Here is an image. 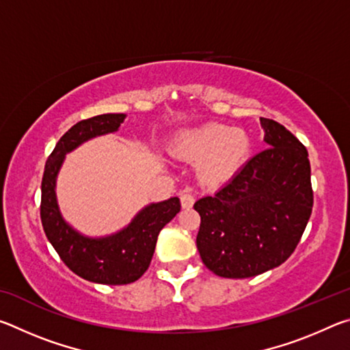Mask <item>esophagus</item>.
<instances>
[{
	"label": "esophagus",
	"instance_id": "esophagus-1",
	"mask_svg": "<svg viewBox=\"0 0 350 350\" xmlns=\"http://www.w3.org/2000/svg\"><path fill=\"white\" fill-rule=\"evenodd\" d=\"M193 204H194L193 194H189V193H182L180 194V205H182L183 210H189L193 206Z\"/></svg>",
	"mask_w": 350,
	"mask_h": 350
}]
</instances>
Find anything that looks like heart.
<instances>
[{"mask_svg": "<svg viewBox=\"0 0 350 350\" xmlns=\"http://www.w3.org/2000/svg\"><path fill=\"white\" fill-rule=\"evenodd\" d=\"M252 152V139L241 128L221 123L185 129L171 142L176 159L198 163L200 177L208 183H224L239 173Z\"/></svg>", "mask_w": 350, "mask_h": 350, "instance_id": "1", "label": "heart"}]
</instances>
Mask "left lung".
Wrapping results in <instances>:
<instances>
[{
  "label": "left lung",
  "mask_w": 350,
  "mask_h": 350,
  "mask_svg": "<svg viewBox=\"0 0 350 350\" xmlns=\"http://www.w3.org/2000/svg\"><path fill=\"white\" fill-rule=\"evenodd\" d=\"M267 148L227 185L194 204L202 262L222 278H252L287 260L309 222L313 191L304 145L281 123L260 117Z\"/></svg>",
  "instance_id": "obj_1"
}]
</instances>
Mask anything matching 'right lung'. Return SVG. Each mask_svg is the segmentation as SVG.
<instances>
[{
  "label": "right lung",
  "mask_w": 350,
  "mask_h": 350,
  "mask_svg": "<svg viewBox=\"0 0 350 350\" xmlns=\"http://www.w3.org/2000/svg\"><path fill=\"white\" fill-rule=\"evenodd\" d=\"M125 118L126 114H102L75 123L47 159L41 182V224L58 256L83 280L108 286L134 282L145 273L159 233L180 211L179 198L148 204L126 227L98 238L80 233L63 217L55 189L66 154L88 140L117 133Z\"/></svg>",
  "instance_id": "add662e5"
}]
</instances>
